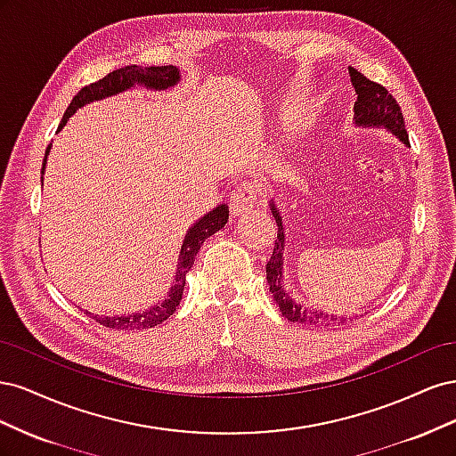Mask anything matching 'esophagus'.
<instances>
[{
  "instance_id": "obj_1",
  "label": "esophagus",
  "mask_w": 456,
  "mask_h": 456,
  "mask_svg": "<svg viewBox=\"0 0 456 456\" xmlns=\"http://www.w3.org/2000/svg\"><path fill=\"white\" fill-rule=\"evenodd\" d=\"M258 191H260V190H258V184H255V183H251V181L241 183V184L230 194V209H232V215L238 216V215H241L243 211H249L251 207L256 203Z\"/></svg>"
}]
</instances>
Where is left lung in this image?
I'll use <instances>...</instances> for the list:
<instances>
[{"instance_id": "8db88e82", "label": "left lung", "mask_w": 456, "mask_h": 456, "mask_svg": "<svg viewBox=\"0 0 456 456\" xmlns=\"http://www.w3.org/2000/svg\"><path fill=\"white\" fill-rule=\"evenodd\" d=\"M352 87L355 89V104H354V114L357 126H372V127H386L392 131L399 141L403 144H409V134L405 131V123L402 116V108H399L397 101L388 93V89L382 87L377 81L367 79L362 72H357L355 68L348 66ZM272 215L278 223V240L273 245V253L266 265V280L270 285V293L273 295V300L278 302L281 314L287 317L289 322L302 323V325H312V327H335L340 323H346L350 317H337L329 315L322 310H306L302 308L293 298L289 297L285 291L283 281H281V266H283V243H285V233H283V223L281 216L272 203Z\"/></svg>"}]
</instances>
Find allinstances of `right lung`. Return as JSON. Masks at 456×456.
<instances>
[{
  "label": "right lung",
  "instance_id": "right-lung-1",
  "mask_svg": "<svg viewBox=\"0 0 456 456\" xmlns=\"http://www.w3.org/2000/svg\"><path fill=\"white\" fill-rule=\"evenodd\" d=\"M178 81V70L175 66H126L119 68V70L110 72L108 76H104L102 79L94 81L91 86H86L81 89L70 102V106L66 108V112L62 116V121L59 126V131L66 126L68 118H70L77 108H81L87 102L93 101H101L104 96L116 94L126 91L133 86H146L148 89H167L171 86H175ZM49 154V148L45 151V159ZM45 169V163H44ZM44 173V171H41ZM44 181V178H41ZM228 205H218L216 209L207 213L203 218H200L198 223L190 228V232L186 233L183 249H181V262H178V270L175 275V281L171 287L169 298H165L161 305H156L154 308H150L146 312L141 314H131V315H116V317H108V315H93V320L99 322L104 327L110 329H118V330H139V329H148V327H156L161 322L171 317L176 310V306L181 305L183 298V291H184V283H186V273L190 272L191 265H194L196 255L200 253V247L203 245V241L213 236L215 232H218L220 228H224V224L228 223ZM87 314V312H86Z\"/></svg>",
  "mask_w": 456,
  "mask_h": 456
}]
</instances>
